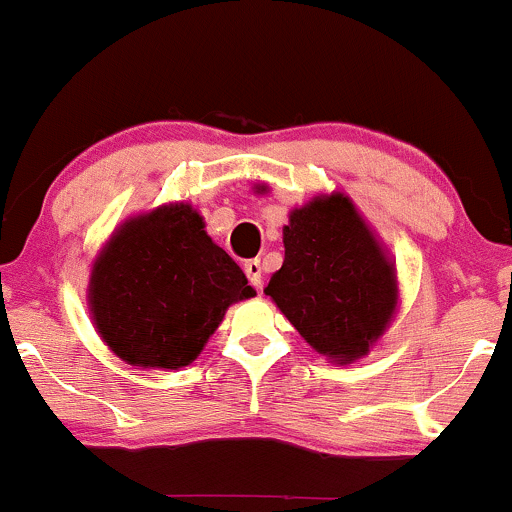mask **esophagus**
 <instances>
[{"label": "esophagus", "mask_w": 512, "mask_h": 512, "mask_svg": "<svg viewBox=\"0 0 512 512\" xmlns=\"http://www.w3.org/2000/svg\"><path fill=\"white\" fill-rule=\"evenodd\" d=\"M243 269H245L247 279H250V284L255 286V289H262V262L260 260H247Z\"/></svg>", "instance_id": "obj_1"}]
</instances>
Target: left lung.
Here are the masks:
<instances>
[{"label":"left lung","mask_w":512,"mask_h":512,"mask_svg":"<svg viewBox=\"0 0 512 512\" xmlns=\"http://www.w3.org/2000/svg\"><path fill=\"white\" fill-rule=\"evenodd\" d=\"M265 294L308 345L338 362L367 355L398 299L391 262L342 194L291 211L284 265Z\"/></svg>","instance_id":"1"}]
</instances>
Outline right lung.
Listing matches in <instances>:
<instances>
[{
    "label": "right lung",
    "instance_id": "add662e5",
    "mask_svg": "<svg viewBox=\"0 0 512 512\" xmlns=\"http://www.w3.org/2000/svg\"><path fill=\"white\" fill-rule=\"evenodd\" d=\"M255 296L243 269L187 204L123 223L94 262L89 306L106 345L133 367L179 369L204 350L230 303Z\"/></svg>",
    "mask_w": 512,
    "mask_h": 512
}]
</instances>
